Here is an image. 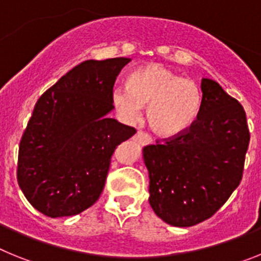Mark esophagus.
Listing matches in <instances>:
<instances>
[{"label":"esophagus","instance_id":"34e87169","mask_svg":"<svg viewBox=\"0 0 261 261\" xmlns=\"http://www.w3.org/2000/svg\"><path fill=\"white\" fill-rule=\"evenodd\" d=\"M133 140H135L136 142H138L140 145H149L153 142V138L147 135V133L141 132V130H138V132L136 133L135 137H133Z\"/></svg>","mask_w":261,"mask_h":261}]
</instances>
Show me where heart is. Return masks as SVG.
<instances>
[{
  "instance_id": "heart-1",
  "label": "heart",
  "mask_w": 261,
  "mask_h": 261,
  "mask_svg": "<svg viewBox=\"0 0 261 261\" xmlns=\"http://www.w3.org/2000/svg\"><path fill=\"white\" fill-rule=\"evenodd\" d=\"M112 103L126 120H137L141 107H147V123L162 137L186 132L196 121L201 108V91L161 64H151L135 70L128 78V87H116Z\"/></svg>"
}]
</instances>
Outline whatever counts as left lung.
I'll list each match as a JSON object with an SVG mask.
<instances>
[{
	"label": "left lung",
	"instance_id": "8db88e82",
	"mask_svg": "<svg viewBox=\"0 0 261 261\" xmlns=\"http://www.w3.org/2000/svg\"><path fill=\"white\" fill-rule=\"evenodd\" d=\"M201 108L188 130L145 146L149 202L166 223L188 227L227 201L243 174L250 132L246 112L216 81L202 78Z\"/></svg>",
	"mask_w": 261,
	"mask_h": 261
}]
</instances>
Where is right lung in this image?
Instances as JSON below:
<instances>
[{"instance_id": "add662e5", "label": "right lung", "mask_w": 261, "mask_h": 261, "mask_svg": "<svg viewBox=\"0 0 261 261\" xmlns=\"http://www.w3.org/2000/svg\"><path fill=\"white\" fill-rule=\"evenodd\" d=\"M130 61L87 60L39 98L18 156V184L30 204L50 218L80 214L102 193L117 145L136 129L114 111L117 75Z\"/></svg>"}]
</instances>
